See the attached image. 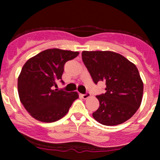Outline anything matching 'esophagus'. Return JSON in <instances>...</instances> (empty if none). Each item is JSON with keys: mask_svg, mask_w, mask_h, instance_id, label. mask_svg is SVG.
<instances>
[{"mask_svg": "<svg viewBox=\"0 0 160 160\" xmlns=\"http://www.w3.org/2000/svg\"><path fill=\"white\" fill-rule=\"evenodd\" d=\"M80 96H81L83 99H88V98H90V93H85V94H80Z\"/></svg>", "mask_w": 160, "mask_h": 160, "instance_id": "1", "label": "esophagus"}]
</instances>
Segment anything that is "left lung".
Returning <instances> with one entry per match:
<instances>
[{
	"label": "left lung",
	"mask_w": 160,
	"mask_h": 160,
	"mask_svg": "<svg viewBox=\"0 0 160 160\" xmlns=\"http://www.w3.org/2000/svg\"><path fill=\"white\" fill-rule=\"evenodd\" d=\"M82 59L93 82L106 84L105 93L96 96L100 106L93 118L104 125H120L131 118L143 94V82L135 64L111 51H83Z\"/></svg>",
	"instance_id": "left-lung-1"
}]
</instances>
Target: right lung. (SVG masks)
I'll use <instances>...</instances> for the list:
<instances>
[{
  "mask_svg": "<svg viewBox=\"0 0 160 160\" xmlns=\"http://www.w3.org/2000/svg\"><path fill=\"white\" fill-rule=\"evenodd\" d=\"M78 52L49 49L30 58L18 79L20 101L32 117L42 122H54L67 114L77 92L54 89L62 80L64 65Z\"/></svg>",
  "mask_w": 160,
  "mask_h": 160,
  "instance_id": "right-lung-1",
  "label": "right lung"
}]
</instances>
